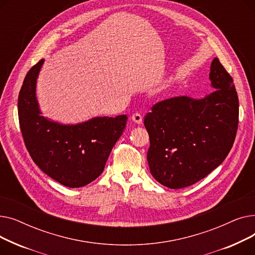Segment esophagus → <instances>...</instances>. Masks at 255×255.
<instances>
[{"instance_id":"obj_1","label":"esophagus","mask_w":255,"mask_h":255,"mask_svg":"<svg viewBox=\"0 0 255 255\" xmlns=\"http://www.w3.org/2000/svg\"><path fill=\"white\" fill-rule=\"evenodd\" d=\"M131 119H132L133 122L136 123V124H142V116L140 114H138V113L133 114Z\"/></svg>"}]
</instances>
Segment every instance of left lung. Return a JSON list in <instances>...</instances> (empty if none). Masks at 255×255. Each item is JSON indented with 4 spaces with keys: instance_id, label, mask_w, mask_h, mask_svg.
<instances>
[{
    "instance_id": "obj_1",
    "label": "left lung",
    "mask_w": 255,
    "mask_h": 255,
    "mask_svg": "<svg viewBox=\"0 0 255 255\" xmlns=\"http://www.w3.org/2000/svg\"><path fill=\"white\" fill-rule=\"evenodd\" d=\"M206 97H173L153 105L143 124L150 136L148 163L157 182L170 189L207 177L229 155L239 123V98L218 58L211 64Z\"/></svg>"
}]
</instances>
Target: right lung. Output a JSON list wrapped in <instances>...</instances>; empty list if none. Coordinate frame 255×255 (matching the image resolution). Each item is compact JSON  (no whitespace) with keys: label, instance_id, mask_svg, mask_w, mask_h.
I'll return each instance as SVG.
<instances>
[{"label":"right lung","instance_id":"right-lung-1","mask_svg":"<svg viewBox=\"0 0 255 255\" xmlns=\"http://www.w3.org/2000/svg\"><path fill=\"white\" fill-rule=\"evenodd\" d=\"M44 60L26 73L18 95V120L26 150L44 173L60 184L78 188L104 170L114 145L122 135L127 116L97 117L64 125L41 116L36 83Z\"/></svg>","mask_w":255,"mask_h":255}]
</instances>
